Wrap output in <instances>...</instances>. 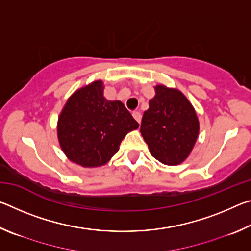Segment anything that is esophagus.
Returning <instances> with one entry per match:
<instances>
[{"label": "esophagus", "mask_w": 251, "mask_h": 251, "mask_svg": "<svg viewBox=\"0 0 251 251\" xmlns=\"http://www.w3.org/2000/svg\"><path fill=\"white\" fill-rule=\"evenodd\" d=\"M133 117L135 118L136 121H137V123H141V121H142V114L139 113V112H134L133 113Z\"/></svg>", "instance_id": "obj_1"}]
</instances>
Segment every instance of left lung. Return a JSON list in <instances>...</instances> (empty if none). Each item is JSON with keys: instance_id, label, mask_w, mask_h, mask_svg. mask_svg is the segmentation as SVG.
I'll list each match as a JSON object with an SVG mask.
<instances>
[{"instance_id": "left-lung-1", "label": "left lung", "mask_w": 251, "mask_h": 251, "mask_svg": "<svg viewBox=\"0 0 251 251\" xmlns=\"http://www.w3.org/2000/svg\"><path fill=\"white\" fill-rule=\"evenodd\" d=\"M150 108L144 112L141 133L152 157L175 166L192 152L199 134L196 112L176 88L155 86Z\"/></svg>"}]
</instances>
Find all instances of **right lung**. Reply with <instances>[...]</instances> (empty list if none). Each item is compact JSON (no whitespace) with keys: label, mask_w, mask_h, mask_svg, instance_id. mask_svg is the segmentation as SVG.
<instances>
[{"label":"right lung","mask_w":251,"mask_h":251,"mask_svg":"<svg viewBox=\"0 0 251 251\" xmlns=\"http://www.w3.org/2000/svg\"><path fill=\"white\" fill-rule=\"evenodd\" d=\"M103 91L101 80L79 88L58 117L62 151L83 167L103 166L120 150L126 134L139 126L122 101L106 100Z\"/></svg>","instance_id":"add662e5"}]
</instances>
